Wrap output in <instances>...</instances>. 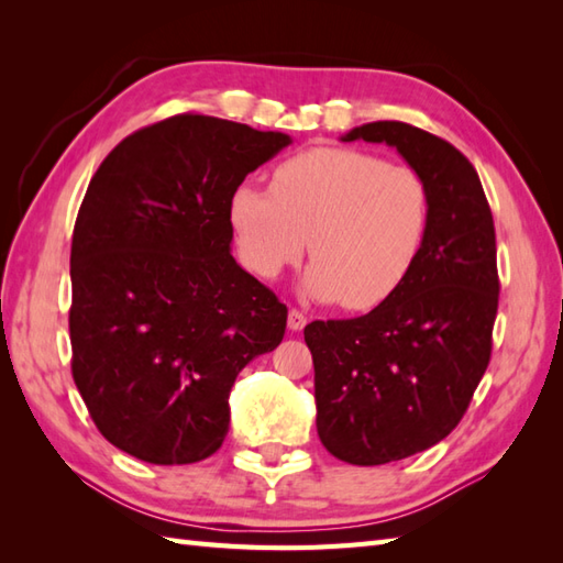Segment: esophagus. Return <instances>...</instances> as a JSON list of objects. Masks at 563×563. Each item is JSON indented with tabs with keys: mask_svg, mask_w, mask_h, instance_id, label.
Here are the masks:
<instances>
[{
	"mask_svg": "<svg viewBox=\"0 0 563 563\" xmlns=\"http://www.w3.org/2000/svg\"><path fill=\"white\" fill-rule=\"evenodd\" d=\"M307 327V317L300 312V309H290L288 312V329L290 331H302Z\"/></svg>",
	"mask_w": 563,
	"mask_h": 563,
	"instance_id": "1",
	"label": "esophagus"
}]
</instances>
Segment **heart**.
I'll return each mask as SVG.
<instances>
[{"instance_id":"b5f03b06","label":"heart","mask_w":563,"mask_h":563,"mask_svg":"<svg viewBox=\"0 0 563 563\" xmlns=\"http://www.w3.org/2000/svg\"><path fill=\"white\" fill-rule=\"evenodd\" d=\"M430 194L411 166L373 152L314 147L280 162L271 190L239 186L230 224L244 266L273 280L307 251L302 290L367 309L399 288L421 251Z\"/></svg>"}]
</instances>
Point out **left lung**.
<instances>
[{
  "instance_id": "1",
  "label": "left lung",
  "mask_w": 563,
  "mask_h": 563,
  "mask_svg": "<svg viewBox=\"0 0 563 563\" xmlns=\"http://www.w3.org/2000/svg\"><path fill=\"white\" fill-rule=\"evenodd\" d=\"M341 140L385 142L430 194L423 244L399 288L363 317L305 327L321 442L375 466L448 438L479 387L498 312L496 230L479 174L450 142L399 121Z\"/></svg>"
}]
</instances>
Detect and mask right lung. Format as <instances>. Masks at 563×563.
<instances>
[{
  "label": "right lung",
  "mask_w": 563,
  "mask_h": 563,
  "mask_svg": "<svg viewBox=\"0 0 563 563\" xmlns=\"http://www.w3.org/2000/svg\"><path fill=\"white\" fill-rule=\"evenodd\" d=\"M290 135L181 113L128 135L71 234V377L101 435L194 464L230 430V391L283 341L288 307L232 256L230 198Z\"/></svg>",
  "instance_id": "add662e5"
}]
</instances>
